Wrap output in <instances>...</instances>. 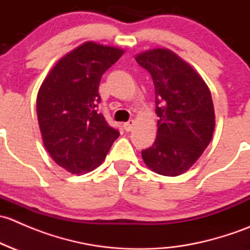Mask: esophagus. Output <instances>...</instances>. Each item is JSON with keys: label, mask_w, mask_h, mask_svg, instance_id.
<instances>
[{"label": "esophagus", "mask_w": 250, "mask_h": 250, "mask_svg": "<svg viewBox=\"0 0 250 250\" xmlns=\"http://www.w3.org/2000/svg\"><path fill=\"white\" fill-rule=\"evenodd\" d=\"M134 125H135V121L134 120H130V121H128V122L123 123V128H125V129L127 130V132H129V130L133 129Z\"/></svg>", "instance_id": "1"}]
</instances>
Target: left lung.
<instances>
[{
    "instance_id": "1",
    "label": "left lung",
    "mask_w": 250,
    "mask_h": 250,
    "mask_svg": "<svg viewBox=\"0 0 250 250\" xmlns=\"http://www.w3.org/2000/svg\"><path fill=\"white\" fill-rule=\"evenodd\" d=\"M155 84L157 137L141 151L152 172L176 176L190 169L213 138L215 112L210 90L190 64L167 48L135 55Z\"/></svg>"
}]
</instances>
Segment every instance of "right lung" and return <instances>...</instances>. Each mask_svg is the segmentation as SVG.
I'll return each mask as SVG.
<instances>
[{
    "label": "right lung",
    "mask_w": 250,
    "mask_h": 250,
    "mask_svg": "<svg viewBox=\"0 0 250 250\" xmlns=\"http://www.w3.org/2000/svg\"><path fill=\"white\" fill-rule=\"evenodd\" d=\"M125 53L88 41L52 67L37 93L43 145L58 166L71 174L95 169L120 133L98 112L103 74Z\"/></svg>",
    "instance_id": "add662e5"
}]
</instances>
